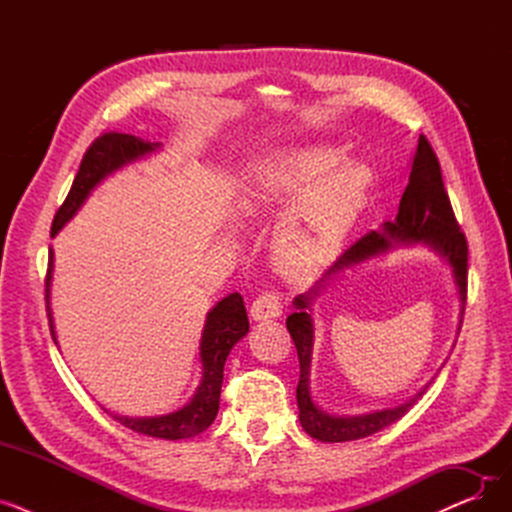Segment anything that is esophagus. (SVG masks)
Segmentation results:
<instances>
[{"instance_id":"obj_1","label":"esophagus","mask_w":512,"mask_h":512,"mask_svg":"<svg viewBox=\"0 0 512 512\" xmlns=\"http://www.w3.org/2000/svg\"><path fill=\"white\" fill-rule=\"evenodd\" d=\"M282 315V301L278 292H263L251 305V317L257 321L276 319Z\"/></svg>"}]
</instances>
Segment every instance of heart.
<instances>
[{
  "instance_id": "b5f03b06",
  "label": "heart",
  "mask_w": 512,
  "mask_h": 512,
  "mask_svg": "<svg viewBox=\"0 0 512 512\" xmlns=\"http://www.w3.org/2000/svg\"><path fill=\"white\" fill-rule=\"evenodd\" d=\"M369 170L342 164V151L313 145L255 164L242 188L247 213L286 211L274 257L288 276H303L328 259L357 222L369 195Z\"/></svg>"
}]
</instances>
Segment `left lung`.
I'll return each mask as SVG.
<instances>
[{"label": "left lung", "mask_w": 512, "mask_h": 512, "mask_svg": "<svg viewBox=\"0 0 512 512\" xmlns=\"http://www.w3.org/2000/svg\"><path fill=\"white\" fill-rule=\"evenodd\" d=\"M392 242H423V245L432 247L434 251L444 255L452 267L454 282L459 286L463 313H465L467 257H469L467 238L459 222L454 218V211L442 182V170H440L436 151L432 149V145H429V141L423 137V134L419 137L409 184L405 188V193H402L396 220L386 222L384 230L380 232L371 230L365 236H361L355 245H351L344 251V255L330 267L324 278H330L332 274L344 270V267H351L369 257L386 253L392 247ZM324 278H321V282H324ZM317 288L319 286L315 284L307 294H299V297L294 299L297 311L288 315L286 319V328L294 340V346H297L299 365H301V378L297 386L299 421L305 432L319 442L361 440L382 432L384 427L396 423L402 415L409 413L423 392L415 394L411 400L405 402V405H398L394 409H386L378 413H369V415H359V417H334L319 411L313 405L311 392H309L313 319L307 311L311 305V299L317 294Z\"/></svg>", "instance_id": "1"}]
</instances>
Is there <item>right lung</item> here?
Masks as SVG:
<instances>
[{"mask_svg":"<svg viewBox=\"0 0 512 512\" xmlns=\"http://www.w3.org/2000/svg\"><path fill=\"white\" fill-rule=\"evenodd\" d=\"M155 143H147L139 137L122 132H103L89 145V149L80 161V168L74 176L72 188L64 203L60 205L56 218L51 224V236H56L64 224L76 213V209L85 203L89 193L99 184L107 174H112L128 161L137 159L149 151H153ZM51 270H53V251L49 249V263H47V276H45V307L49 317V330L51 338L56 342V332H53V319L49 311V284H51ZM249 332V317L245 303L238 292L228 294L215 305L205 321V330L201 336V363H203V380L188 405L176 413L161 415V417H120L112 415L118 423L132 429V432L159 438V440H184L197 436L213 423L215 415L220 409V392L224 380V363L230 355L232 346Z\"/></svg>","mask_w":512,"mask_h":512,"instance_id":"1","label":"right lung"}]
</instances>
